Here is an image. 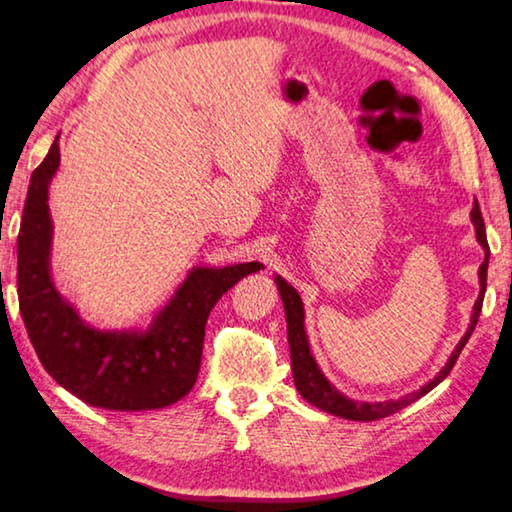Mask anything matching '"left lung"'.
Instances as JSON below:
<instances>
[{
	"label": "left lung",
	"mask_w": 512,
	"mask_h": 512,
	"mask_svg": "<svg viewBox=\"0 0 512 512\" xmlns=\"http://www.w3.org/2000/svg\"><path fill=\"white\" fill-rule=\"evenodd\" d=\"M472 224H474V231H476V240H479V245L485 251V258L479 267V297L474 301V311H472V320H469V326L463 338L456 345V349L451 351L449 360L445 363V367L433 376L429 383H424L420 390L410 392V395L401 397V399H390V401H354L349 399L347 395H342V392L335 388V385L326 379L322 374L320 365H317V360L313 358V351L311 345H308V335L304 329V301H301L299 292L290 286L286 279H281L279 274L274 276V283L276 288H279V295L283 301V308H286V322H288V345H290V363H292V379H295V385L299 390V395L304 397L308 404H313L315 408L324 410V413H331V415H338V417H345V420H354V422H374V420H381V417H388V415H395L397 410L406 408L413 404L424 395H429V392L435 388V385L442 383L447 379V374L451 372V367L456 365V360L460 356V351L467 345L469 335H472L476 322H479V315H481V306H483V297H485V281H488V261H490V247H488V238H485V224H483V215H481V208L479 204L474 201L472 206Z\"/></svg>",
	"instance_id": "1"
}]
</instances>
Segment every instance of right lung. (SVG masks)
I'll list each match as a JSON object with an SVG mask.
<instances>
[{"label": "right lung", "mask_w": 512, "mask_h": 512, "mask_svg": "<svg viewBox=\"0 0 512 512\" xmlns=\"http://www.w3.org/2000/svg\"><path fill=\"white\" fill-rule=\"evenodd\" d=\"M61 165L58 136L31 174L18 236V297L31 345L52 379L106 410L172 406L197 381L206 320L226 290L261 263L192 267L147 329H95L52 279L49 183Z\"/></svg>", "instance_id": "add662e5"}]
</instances>
